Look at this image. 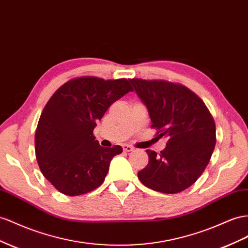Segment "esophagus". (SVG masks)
Wrapping results in <instances>:
<instances>
[{
  "label": "esophagus",
  "mask_w": 248,
  "mask_h": 248,
  "mask_svg": "<svg viewBox=\"0 0 248 248\" xmlns=\"http://www.w3.org/2000/svg\"><path fill=\"white\" fill-rule=\"evenodd\" d=\"M123 150L126 151V152H129V151H132L133 150V147L130 146V145H127V144H124L123 146Z\"/></svg>",
  "instance_id": "obj_1"
}]
</instances>
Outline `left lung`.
<instances>
[{
	"label": "left lung",
	"mask_w": 248,
	"mask_h": 248,
	"mask_svg": "<svg viewBox=\"0 0 248 248\" xmlns=\"http://www.w3.org/2000/svg\"><path fill=\"white\" fill-rule=\"evenodd\" d=\"M146 106L151 127L167 138L159 155L146 150L149 163L138 172L144 186L167 194L189 188L210 162L216 126L205 104L186 86L163 80L128 79Z\"/></svg>",
	"instance_id": "obj_1"
}]
</instances>
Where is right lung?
Masks as SVG:
<instances>
[{"instance_id": "right-lung-1", "label": "right lung", "mask_w": 248, "mask_h": 248, "mask_svg": "<svg viewBox=\"0 0 248 248\" xmlns=\"http://www.w3.org/2000/svg\"><path fill=\"white\" fill-rule=\"evenodd\" d=\"M132 92L127 79H72L46 104L35 132V155L43 175L62 194L77 196L104 182L121 146L105 148L93 131L109 106Z\"/></svg>"}]
</instances>
